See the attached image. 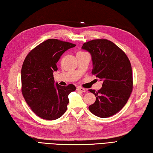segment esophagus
Here are the masks:
<instances>
[{"mask_svg":"<svg viewBox=\"0 0 153 153\" xmlns=\"http://www.w3.org/2000/svg\"><path fill=\"white\" fill-rule=\"evenodd\" d=\"M77 90L79 91H81V92H83V93H84V92L86 91L85 89L83 88H81V87H78V88H77Z\"/></svg>","mask_w":153,"mask_h":153,"instance_id":"esophagus-1","label":"esophagus"}]
</instances>
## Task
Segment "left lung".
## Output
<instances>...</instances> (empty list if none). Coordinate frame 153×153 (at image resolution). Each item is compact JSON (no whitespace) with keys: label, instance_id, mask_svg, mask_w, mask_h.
I'll return each instance as SVG.
<instances>
[{"label":"left lung","instance_id":"8db88e82","mask_svg":"<svg viewBox=\"0 0 153 153\" xmlns=\"http://www.w3.org/2000/svg\"><path fill=\"white\" fill-rule=\"evenodd\" d=\"M82 48L91 56V74L103 81L100 90H89L96 97L89 109L99 117H109L125 106L133 91L130 61L123 51L106 39L89 41L83 44Z\"/></svg>","mask_w":153,"mask_h":153}]
</instances>
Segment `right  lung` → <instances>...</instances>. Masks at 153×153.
<instances>
[{
    "label": "right lung",
    "mask_w": 153,
    "mask_h": 153,
    "mask_svg": "<svg viewBox=\"0 0 153 153\" xmlns=\"http://www.w3.org/2000/svg\"><path fill=\"white\" fill-rule=\"evenodd\" d=\"M76 44L48 39L26 56L21 70L22 93L26 102L36 115L46 120H55L66 111L68 95L76 90L73 84L54 83L53 72L57 62L67 50Z\"/></svg>",
    "instance_id": "1"
}]
</instances>
